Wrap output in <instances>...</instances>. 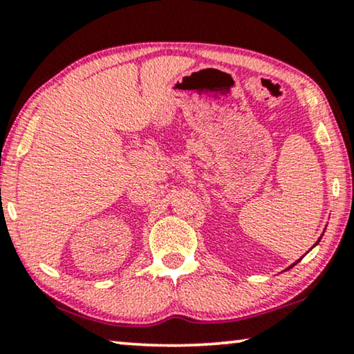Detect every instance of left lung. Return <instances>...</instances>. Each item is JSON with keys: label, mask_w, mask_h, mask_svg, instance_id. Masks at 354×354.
Wrapping results in <instances>:
<instances>
[{"label": "left lung", "mask_w": 354, "mask_h": 354, "mask_svg": "<svg viewBox=\"0 0 354 354\" xmlns=\"http://www.w3.org/2000/svg\"><path fill=\"white\" fill-rule=\"evenodd\" d=\"M297 263H298V261H297ZM297 263H295V264H297ZM295 264H292V266H290V268H293V266H295ZM290 268H288V269H290Z\"/></svg>", "instance_id": "left-lung-1"}]
</instances>
